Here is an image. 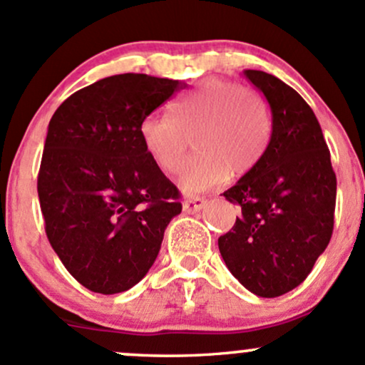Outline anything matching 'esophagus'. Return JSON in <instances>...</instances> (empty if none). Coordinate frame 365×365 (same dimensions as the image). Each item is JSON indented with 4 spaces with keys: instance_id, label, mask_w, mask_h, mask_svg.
Masks as SVG:
<instances>
[{
    "instance_id": "obj_1",
    "label": "esophagus",
    "mask_w": 365,
    "mask_h": 365,
    "mask_svg": "<svg viewBox=\"0 0 365 365\" xmlns=\"http://www.w3.org/2000/svg\"><path fill=\"white\" fill-rule=\"evenodd\" d=\"M206 199L202 197H192V199H187V201H183V211L185 213H197V211H201L204 206H206Z\"/></svg>"
}]
</instances>
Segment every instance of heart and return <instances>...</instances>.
<instances>
[{"label": "heart", "mask_w": 365, "mask_h": 365, "mask_svg": "<svg viewBox=\"0 0 365 365\" xmlns=\"http://www.w3.org/2000/svg\"><path fill=\"white\" fill-rule=\"evenodd\" d=\"M143 149L166 175L182 171L190 137L199 152L180 178L187 194L246 175L263 159L274 131L267 100L258 91L225 79H206L176 97L170 112H152L140 123Z\"/></svg>", "instance_id": "heart-1"}]
</instances>
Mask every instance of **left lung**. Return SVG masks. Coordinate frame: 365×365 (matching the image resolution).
I'll return each instance as SVG.
<instances>
[{"mask_svg":"<svg viewBox=\"0 0 365 365\" xmlns=\"http://www.w3.org/2000/svg\"><path fill=\"white\" fill-rule=\"evenodd\" d=\"M244 76L265 95L274 131L262 161L223 192L241 216L218 247L246 289L275 298L307 279L331 241L336 175L320 124L302 95L263 71Z\"/></svg>","mask_w":365,"mask_h":365,"instance_id":"obj_1","label":"left lung"}]
</instances>
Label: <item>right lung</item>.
I'll return each instance as SVG.
<instances>
[{
  "instance_id": "1",
  "label": "right lung",
  "mask_w": 365,
  "mask_h": 365,
  "mask_svg": "<svg viewBox=\"0 0 365 365\" xmlns=\"http://www.w3.org/2000/svg\"><path fill=\"white\" fill-rule=\"evenodd\" d=\"M185 83L118 74L72 93L48 124L38 195L60 262L86 289L128 291L158 258L180 192L143 149L140 123Z\"/></svg>"
}]
</instances>
